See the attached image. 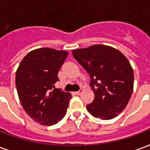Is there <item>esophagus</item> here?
Returning a JSON list of instances; mask_svg holds the SVG:
<instances>
[{"instance_id":"obj_1","label":"esophagus","mask_w":150,"mask_h":150,"mask_svg":"<svg viewBox=\"0 0 150 150\" xmlns=\"http://www.w3.org/2000/svg\"><path fill=\"white\" fill-rule=\"evenodd\" d=\"M82 92H83V89H79L78 91H76V94L78 95V96H79V95L82 94Z\"/></svg>"}]
</instances>
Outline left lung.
<instances>
[{"label": "left lung", "instance_id": "8db88e82", "mask_svg": "<svg viewBox=\"0 0 150 150\" xmlns=\"http://www.w3.org/2000/svg\"><path fill=\"white\" fill-rule=\"evenodd\" d=\"M72 54L90 75L95 98L87 105L88 112L103 120L116 117L133 91L134 75L129 60L118 50L99 44L73 50Z\"/></svg>", "mask_w": 150, "mask_h": 150}]
</instances>
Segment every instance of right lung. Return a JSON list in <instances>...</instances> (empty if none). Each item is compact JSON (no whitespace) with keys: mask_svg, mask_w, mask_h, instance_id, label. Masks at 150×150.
Masks as SVG:
<instances>
[{"mask_svg":"<svg viewBox=\"0 0 150 150\" xmlns=\"http://www.w3.org/2000/svg\"><path fill=\"white\" fill-rule=\"evenodd\" d=\"M68 55L64 50L45 47L25 56L16 72V87L21 105L34 121L53 125L64 117L71 95L54 84Z\"/></svg>","mask_w":150,"mask_h":150,"instance_id":"1","label":"right lung"}]
</instances>
